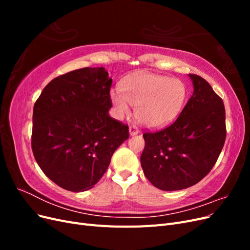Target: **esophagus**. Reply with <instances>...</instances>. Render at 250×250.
<instances>
[{
    "label": "esophagus",
    "instance_id": "1",
    "mask_svg": "<svg viewBox=\"0 0 250 250\" xmlns=\"http://www.w3.org/2000/svg\"><path fill=\"white\" fill-rule=\"evenodd\" d=\"M140 131H139V129L135 126H130L129 127V134H130V137H133V135H137L138 133H139Z\"/></svg>",
    "mask_w": 250,
    "mask_h": 250
}]
</instances>
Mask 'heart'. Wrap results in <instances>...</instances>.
<instances>
[{
  "mask_svg": "<svg viewBox=\"0 0 250 250\" xmlns=\"http://www.w3.org/2000/svg\"><path fill=\"white\" fill-rule=\"evenodd\" d=\"M119 90H111L115 116L122 120L130 115L129 104L143 125L158 129L170 125L183 110L188 97L186 83L154 73H140L126 79Z\"/></svg>",
  "mask_w": 250,
  "mask_h": 250,
  "instance_id": "obj_1",
  "label": "heart"
}]
</instances>
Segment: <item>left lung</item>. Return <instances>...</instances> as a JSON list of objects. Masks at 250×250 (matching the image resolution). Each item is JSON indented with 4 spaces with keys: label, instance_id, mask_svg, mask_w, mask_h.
<instances>
[{
    "label": "left lung",
    "instance_id": "left-lung-1",
    "mask_svg": "<svg viewBox=\"0 0 250 250\" xmlns=\"http://www.w3.org/2000/svg\"><path fill=\"white\" fill-rule=\"evenodd\" d=\"M188 78L193 95L175 122L143 134L144 174L163 191L184 190L199 183L214 167L225 142L222 99L203 78L194 74Z\"/></svg>",
    "mask_w": 250,
    "mask_h": 250
}]
</instances>
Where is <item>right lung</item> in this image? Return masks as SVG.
Listing matches in <instances>:
<instances>
[{
	"instance_id": "obj_1",
	"label": "right lung",
	"mask_w": 250,
	"mask_h": 250,
	"mask_svg": "<svg viewBox=\"0 0 250 250\" xmlns=\"http://www.w3.org/2000/svg\"><path fill=\"white\" fill-rule=\"evenodd\" d=\"M112 79L104 67H84L53 79L33 107L32 151L53 183L71 192L94 188L113 152L129 138L109 116Z\"/></svg>"
}]
</instances>
